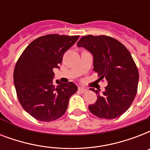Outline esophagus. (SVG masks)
Masks as SVG:
<instances>
[{
    "label": "esophagus",
    "instance_id": "1",
    "mask_svg": "<svg viewBox=\"0 0 150 150\" xmlns=\"http://www.w3.org/2000/svg\"><path fill=\"white\" fill-rule=\"evenodd\" d=\"M87 90H88L87 89H85V88H82V87H79V91L80 93H86Z\"/></svg>",
    "mask_w": 150,
    "mask_h": 150
}]
</instances>
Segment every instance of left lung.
<instances>
[{
    "instance_id": "left-lung-1",
    "label": "left lung",
    "mask_w": 150,
    "mask_h": 150,
    "mask_svg": "<svg viewBox=\"0 0 150 150\" xmlns=\"http://www.w3.org/2000/svg\"><path fill=\"white\" fill-rule=\"evenodd\" d=\"M93 57V71L99 81L106 80L103 94L91 89L97 96L89 105L92 114L100 118L118 117L130 107L137 93L139 71L130 52L121 43L107 36H84L77 43Z\"/></svg>"
}]
</instances>
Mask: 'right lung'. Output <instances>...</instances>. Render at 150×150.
Wrapping results in <instances>:
<instances>
[{"label":"right lung","mask_w":150,"mask_h":150,"mask_svg":"<svg viewBox=\"0 0 150 150\" xmlns=\"http://www.w3.org/2000/svg\"><path fill=\"white\" fill-rule=\"evenodd\" d=\"M79 36L50 34L40 36L27 47L14 70V84L20 103L25 111L40 121L61 117L69 99L77 91L70 82L53 83L54 68H59L63 55Z\"/></svg>","instance_id":"1"}]
</instances>
